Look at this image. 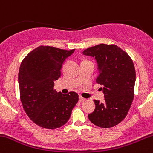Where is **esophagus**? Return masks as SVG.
I'll return each instance as SVG.
<instances>
[{
	"mask_svg": "<svg viewBox=\"0 0 153 153\" xmlns=\"http://www.w3.org/2000/svg\"><path fill=\"white\" fill-rule=\"evenodd\" d=\"M79 102H83L85 101V99L83 98V97H82L81 96H79Z\"/></svg>",
	"mask_w": 153,
	"mask_h": 153,
	"instance_id": "34e87169",
	"label": "esophagus"
}]
</instances>
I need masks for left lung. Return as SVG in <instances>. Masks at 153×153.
Masks as SVG:
<instances>
[{
    "label": "left lung",
    "mask_w": 153,
    "mask_h": 153,
    "mask_svg": "<svg viewBox=\"0 0 153 153\" xmlns=\"http://www.w3.org/2000/svg\"><path fill=\"white\" fill-rule=\"evenodd\" d=\"M98 65L97 82L102 85L105 102L94 100L96 108L88 119L103 128L119 124L126 117L134 98L135 70L128 54L116 45L100 44L85 50Z\"/></svg>",
    "instance_id": "8db88e82"
}]
</instances>
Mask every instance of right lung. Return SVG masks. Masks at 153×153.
Listing matches in <instances>:
<instances>
[{
    "label": "right lung",
    "mask_w": 153,
    "mask_h": 153,
    "mask_svg": "<svg viewBox=\"0 0 153 153\" xmlns=\"http://www.w3.org/2000/svg\"><path fill=\"white\" fill-rule=\"evenodd\" d=\"M74 52L51 46H39L23 59L18 74L23 109L32 122L46 129L62 127L78 102L76 93L56 92L53 82L61 76L64 61Z\"/></svg>",
    "instance_id": "1"
}]
</instances>
